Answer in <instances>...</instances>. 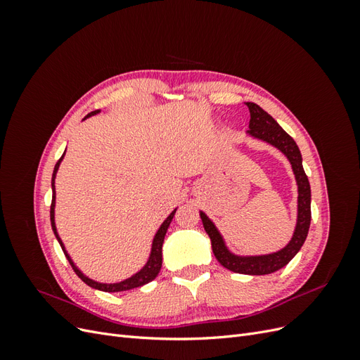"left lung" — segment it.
Here are the masks:
<instances>
[{
  "label": "left lung",
  "mask_w": 360,
  "mask_h": 360,
  "mask_svg": "<svg viewBox=\"0 0 360 360\" xmlns=\"http://www.w3.org/2000/svg\"><path fill=\"white\" fill-rule=\"evenodd\" d=\"M246 106L249 108L250 112L248 134L257 139L266 141L267 144L274 146L279 151H282L290 160L294 177H296L299 192L297 222L296 228H294L291 240L285 248H282L281 250L274 254L240 257L233 254L231 250L226 248L224 237L217 231L214 224L209 219V216L204 212H200V216L204 225V230L209 234L212 240L213 254L225 269L242 275H269L287 266L294 258V255L299 252L304 240H307L311 225V186L302 165V155L296 141H294L285 130L275 122V118L267 114L263 108H259L257 103L252 102H246Z\"/></svg>",
  "instance_id": "left-lung-1"
}]
</instances>
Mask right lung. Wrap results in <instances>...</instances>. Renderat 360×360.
Returning <instances> with one entry per match:
<instances>
[{
    "instance_id": "1",
    "label": "right lung",
    "mask_w": 360,
    "mask_h": 360,
    "mask_svg": "<svg viewBox=\"0 0 360 360\" xmlns=\"http://www.w3.org/2000/svg\"><path fill=\"white\" fill-rule=\"evenodd\" d=\"M99 112H101L99 110L93 111V112H90L89 115H86L85 118H89V117L96 115V114H99ZM85 118H84V120H85ZM64 155H66V151H64L63 156L58 159V162L56 163V168H53V172H52V181H51V184H52L51 225H52V231H53V234H56V237H57V240H58V243H60V246H61V249H63L64 255H66V258L69 259L70 266H72L73 270H75V274L78 275L89 287L96 288V290H101V291H106V292L126 291V290H132V288L143 287V285L148 284V282L153 281V279L159 275V271H160V267H162V245H163V238H165V234H167V231H168V226H169V224H171V221H172V217H174V213H176L177 209L174 210V212H171V214H169V216L167 217V219L163 221V224L160 225V228H159L156 236H155V238H153V243H151V252H150V257H148V259H147V263H146V266H144L143 269H141V270L138 271V274H135L134 276H130V278H127V279H124V281H122V282H115V284H102V282H96V281L90 279L89 276H85V275L82 274V271L75 266V263L72 261L70 255L68 254V250H66V248H64V245H63V242H61V238H60V236H58V233H57V226H56V176H57V171H58V168H60V163H61Z\"/></svg>"
}]
</instances>
